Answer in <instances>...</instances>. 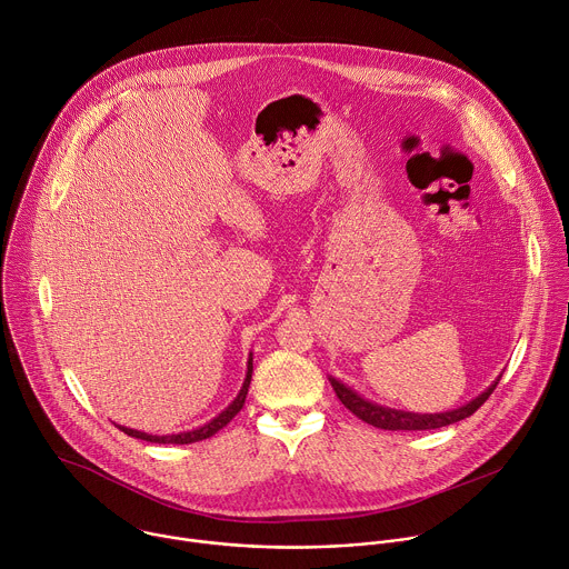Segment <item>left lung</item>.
<instances>
[{
    "label": "left lung",
    "mask_w": 569,
    "mask_h": 569,
    "mask_svg": "<svg viewBox=\"0 0 569 569\" xmlns=\"http://www.w3.org/2000/svg\"><path fill=\"white\" fill-rule=\"evenodd\" d=\"M502 376H498V380L481 391L477 398H472L470 402L461 405L457 410L450 412H441V415H415V412H402V410H391V408H382L378 402H371L367 398H362L360 393H356L351 387H347L345 382H340L338 378H329L338 398L342 400V405L347 410H351L358 419H362L365 423L380 428V430H435V428H446L452 426L457 421L468 419L470 415H475L481 405L489 400V396L493 393V389L498 387Z\"/></svg>",
    "instance_id": "1"
}]
</instances>
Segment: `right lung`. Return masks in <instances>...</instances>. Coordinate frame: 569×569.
Wrapping results in <instances>:
<instances>
[{
    "label": "right lung",
    "mask_w": 569,
    "mask_h": 569,
    "mask_svg": "<svg viewBox=\"0 0 569 569\" xmlns=\"http://www.w3.org/2000/svg\"><path fill=\"white\" fill-rule=\"evenodd\" d=\"M250 380H252V353H250V362H248V373H246V382H242L238 396L229 402V408H224L216 419H211L209 423H204L202 428H196L191 432H178V435H164V437H157V435H146V432H139V430H130V428H121V432H126L128 437H134V439H141V441H150V443H178V446H184V443H196V441H202V439H209L213 437L218 430H222L240 410L242 405H246V396H248V389H250Z\"/></svg>",
    "instance_id": "add662e5"
}]
</instances>
